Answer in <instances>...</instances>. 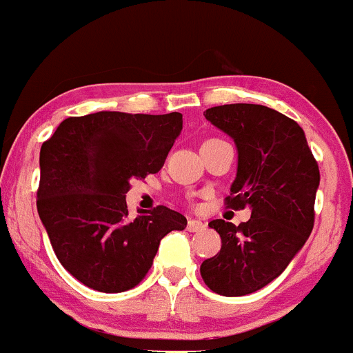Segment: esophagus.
<instances>
[{"label":"esophagus","mask_w":353,"mask_h":353,"mask_svg":"<svg viewBox=\"0 0 353 353\" xmlns=\"http://www.w3.org/2000/svg\"><path fill=\"white\" fill-rule=\"evenodd\" d=\"M205 229V224L201 221H196V219H190L188 222V230L189 232H202Z\"/></svg>","instance_id":"34e87169"}]
</instances>
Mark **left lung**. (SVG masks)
Instances as JSON below:
<instances>
[{"label":"left lung","mask_w":353,"mask_h":353,"mask_svg":"<svg viewBox=\"0 0 353 353\" xmlns=\"http://www.w3.org/2000/svg\"><path fill=\"white\" fill-rule=\"evenodd\" d=\"M204 116L237 148L228 205L252 212L241 225L222 219L209 222L222 245L217 255L202 262L201 275L212 292L241 297L277 279L309 239L319 165L303 129L275 109L224 104Z\"/></svg>","instance_id":"left-lung-1"}]
</instances>
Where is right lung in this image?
Wrapping results in <instances>:
<instances>
[{
	"mask_svg": "<svg viewBox=\"0 0 353 353\" xmlns=\"http://www.w3.org/2000/svg\"><path fill=\"white\" fill-rule=\"evenodd\" d=\"M181 131V112L99 111L68 117L43 143L39 219L61 265L89 289L136 287L164 236L188 225L164 205L132 219L125 204L131 181L159 172Z\"/></svg>",
	"mask_w": 353,
	"mask_h": 353,
	"instance_id": "add662e5",
	"label": "right lung"
}]
</instances>
